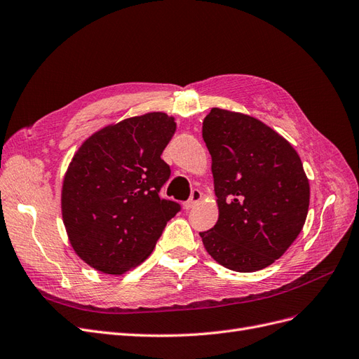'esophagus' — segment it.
Segmentation results:
<instances>
[{
	"label": "esophagus",
	"mask_w": 359,
	"mask_h": 359,
	"mask_svg": "<svg viewBox=\"0 0 359 359\" xmlns=\"http://www.w3.org/2000/svg\"><path fill=\"white\" fill-rule=\"evenodd\" d=\"M201 201H202V191L194 189V190H191L190 199L187 202H184V209H191L193 206H196Z\"/></svg>",
	"instance_id": "esophagus-1"
}]
</instances>
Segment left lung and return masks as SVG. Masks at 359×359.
<instances>
[{"instance_id":"1","label":"left lung","mask_w":359,"mask_h":359,"mask_svg":"<svg viewBox=\"0 0 359 359\" xmlns=\"http://www.w3.org/2000/svg\"><path fill=\"white\" fill-rule=\"evenodd\" d=\"M202 137L212 157L218 221L201 231L206 251L234 271L262 270L300 234L311 187L300 156L263 121L212 108Z\"/></svg>"}]
</instances>
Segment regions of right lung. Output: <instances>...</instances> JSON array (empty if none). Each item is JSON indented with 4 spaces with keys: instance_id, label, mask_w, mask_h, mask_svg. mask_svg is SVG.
<instances>
[{
    "instance_id": "obj_1",
    "label": "right lung",
    "mask_w": 359,
    "mask_h": 359,
    "mask_svg": "<svg viewBox=\"0 0 359 359\" xmlns=\"http://www.w3.org/2000/svg\"><path fill=\"white\" fill-rule=\"evenodd\" d=\"M174 117L148 113L86 140L62 185V217L74 251L108 275L138 266L154 250L181 205L162 199L170 168L160 157L174 137Z\"/></svg>"
}]
</instances>
